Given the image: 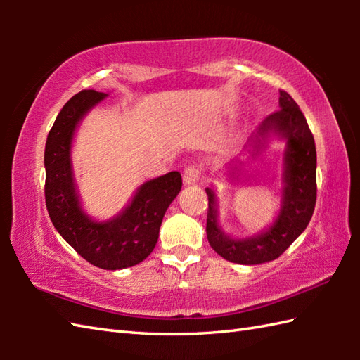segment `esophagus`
I'll return each mask as SVG.
<instances>
[{
    "label": "esophagus",
    "instance_id": "1",
    "mask_svg": "<svg viewBox=\"0 0 360 360\" xmlns=\"http://www.w3.org/2000/svg\"><path fill=\"white\" fill-rule=\"evenodd\" d=\"M182 178H184V182L187 186H193L195 182H198V179H200V170H198L196 167L190 165L184 170V176H182Z\"/></svg>",
    "mask_w": 360,
    "mask_h": 360
}]
</instances>
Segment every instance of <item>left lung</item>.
<instances>
[{"label": "left lung", "mask_w": 360, "mask_h": 360, "mask_svg": "<svg viewBox=\"0 0 360 360\" xmlns=\"http://www.w3.org/2000/svg\"><path fill=\"white\" fill-rule=\"evenodd\" d=\"M280 111L267 116L249 137L243 158L226 167L229 181L238 179L244 165L257 159L266 148L267 141L277 136L286 142L283 153V190L280 210L274 223L263 232L233 238L227 235L218 221V198L212 187L205 188L209 196L207 240L212 249L227 262L238 264H262L278 258L309 224L316 207L317 155L314 136L303 112L286 91H280Z\"/></svg>", "instance_id": "obj_1"}]
</instances>
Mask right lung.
Returning a JSON list of instances; mask_svg holds the SVG:
<instances>
[{"mask_svg": "<svg viewBox=\"0 0 360 360\" xmlns=\"http://www.w3.org/2000/svg\"><path fill=\"white\" fill-rule=\"evenodd\" d=\"M108 94L83 89L65 103L44 148V198L49 218L65 241L101 269L139 264L155 249L168 205L181 192L179 172L150 179L136 190L116 217L97 221L82 207L72 168V141L82 119Z\"/></svg>", "mask_w": 360, "mask_h": 360, "instance_id": "right-lung-1", "label": "right lung"}]
</instances>
